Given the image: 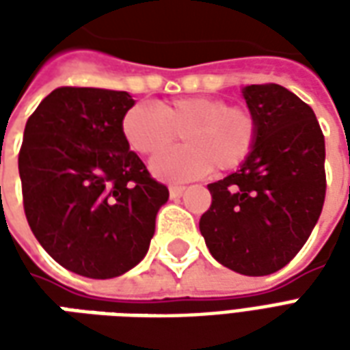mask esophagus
I'll return each mask as SVG.
<instances>
[{"label":"esophagus","mask_w":350,"mask_h":350,"mask_svg":"<svg viewBox=\"0 0 350 350\" xmlns=\"http://www.w3.org/2000/svg\"><path fill=\"white\" fill-rule=\"evenodd\" d=\"M183 191H185V187H182V185H170V187H168L170 198H180Z\"/></svg>","instance_id":"34e87169"}]
</instances>
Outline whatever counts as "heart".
<instances>
[{"mask_svg": "<svg viewBox=\"0 0 350 350\" xmlns=\"http://www.w3.org/2000/svg\"><path fill=\"white\" fill-rule=\"evenodd\" d=\"M123 137L140 155H153L182 135L183 148L159 153L152 172L161 180L183 182L217 170L242 167L257 144V118L247 108L230 107L219 97H182L155 107L129 108L122 120Z\"/></svg>", "mask_w": 350, "mask_h": 350, "instance_id": "b5f03b06", "label": "heart"}]
</instances>
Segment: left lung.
<instances>
[{
    "label": "left lung",
    "instance_id": "8db88e82",
    "mask_svg": "<svg viewBox=\"0 0 350 350\" xmlns=\"http://www.w3.org/2000/svg\"><path fill=\"white\" fill-rule=\"evenodd\" d=\"M253 152L236 172L208 185L212 206L200 234L212 257L243 275H268L308 242L326 195L324 135L313 108L279 84H251Z\"/></svg>",
    "mask_w": 350,
    "mask_h": 350
}]
</instances>
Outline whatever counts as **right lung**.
Returning a JSON list of instances; mask_svg holds the SVG:
<instances>
[{
  "mask_svg": "<svg viewBox=\"0 0 350 350\" xmlns=\"http://www.w3.org/2000/svg\"><path fill=\"white\" fill-rule=\"evenodd\" d=\"M127 92L57 88L29 116L18 153L29 228L56 262L110 279L150 247L168 189L123 137Z\"/></svg>",
  "mask_w": 350,
  "mask_h": 350,
  "instance_id": "right-lung-1",
  "label": "right lung"
}]
</instances>
